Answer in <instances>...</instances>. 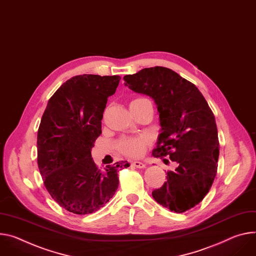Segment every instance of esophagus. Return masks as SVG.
I'll return each mask as SVG.
<instances>
[{
  "instance_id": "34e87169",
  "label": "esophagus",
  "mask_w": 256,
  "mask_h": 256,
  "mask_svg": "<svg viewBox=\"0 0 256 256\" xmlns=\"http://www.w3.org/2000/svg\"><path fill=\"white\" fill-rule=\"evenodd\" d=\"M130 164H132V166L136 168H144L146 166V164H143V162H141V161H132Z\"/></svg>"
}]
</instances>
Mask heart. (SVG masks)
<instances>
[{"instance_id":"b5f03b06","label":"heart","mask_w":256,"mask_h":256,"mask_svg":"<svg viewBox=\"0 0 256 256\" xmlns=\"http://www.w3.org/2000/svg\"><path fill=\"white\" fill-rule=\"evenodd\" d=\"M145 100L147 99L136 98L130 102V105L140 103ZM151 143V138L147 134H140L136 136H122L120 140L116 142V148L126 156L140 157L145 153L147 147H149Z\"/></svg>"}]
</instances>
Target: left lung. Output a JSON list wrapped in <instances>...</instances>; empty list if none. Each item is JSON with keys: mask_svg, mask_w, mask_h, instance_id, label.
<instances>
[{"mask_svg": "<svg viewBox=\"0 0 256 256\" xmlns=\"http://www.w3.org/2000/svg\"><path fill=\"white\" fill-rule=\"evenodd\" d=\"M124 80L128 88L157 105L161 132L152 155L168 156L178 164L152 196L172 212H187L203 200L216 176L220 143L214 115L197 86L170 68H144Z\"/></svg>", "mask_w": 256, "mask_h": 256, "instance_id": "left-lung-1", "label": "left lung"}]
</instances>
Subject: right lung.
Returning <instances> with one entry per match:
<instances>
[{"mask_svg":"<svg viewBox=\"0 0 256 256\" xmlns=\"http://www.w3.org/2000/svg\"><path fill=\"white\" fill-rule=\"evenodd\" d=\"M120 76L82 74L65 82L50 98L38 130V166L51 197L65 210L88 214L102 208L118 188V170L92 161L90 150L102 134L107 99Z\"/></svg>","mask_w":256,"mask_h":256,"instance_id":"right-lung-1","label":"right lung"}]
</instances>
